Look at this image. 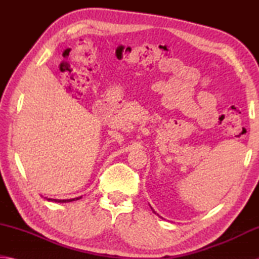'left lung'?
Masks as SVG:
<instances>
[{
    "label": "left lung",
    "instance_id": "8db88e82",
    "mask_svg": "<svg viewBox=\"0 0 259 259\" xmlns=\"http://www.w3.org/2000/svg\"><path fill=\"white\" fill-rule=\"evenodd\" d=\"M151 209H152V210H153V208H152V207H151ZM153 212H155V211H154V210H153Z\"/></svg>",
    "mask_w": 259,
    "mask_h": 259
}]
</instances>
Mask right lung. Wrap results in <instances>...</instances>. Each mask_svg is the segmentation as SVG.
<instances>
[{
	"mask_svg": "<svg viewBox=\"0 0 259 259\" xmlns=\"http://www.w3.org/2000/svg\"><path fill=\"white\" fill-rule=\"evenodd\" d=\"M80 198H75V199H69V200H58V199H48V201H54V202H72V201L78 200Z\"/></svg>",
	"mask_w": 259,
	"mask_h": 259,
	"instance_id": "obj_1",
	"label": "right lung"
}]
</instances>
